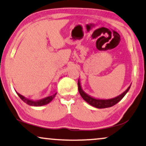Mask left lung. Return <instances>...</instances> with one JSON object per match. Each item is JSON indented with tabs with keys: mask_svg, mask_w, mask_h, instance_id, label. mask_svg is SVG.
<instances>
[{
	"mask_svg": "<svg viewBox=\"0 0 146 146\" xmlns=\"http://www.w3.org/2000/svg\"><path fill=\"white\" fill-rule=\"evenodd\" d=\"M78 91L79 93H80V95H81L82 99H83L85 102H87L88 104H90L91 106H92L95 108H100V109L111 107V106H114L115 104H116L118 102H119L124 97H125V95L127 94L131 87V85H130L128 88H127L126 91H124V92L123 93H121L120 95H118V96L116 97V98L108 99V100H103V99L95 98L84 92L82 89L81 84H80V81L79 79L78 80Z\"/></svg>",
	"mask_w": 146,
	"mask_h": 146,
	"instance_id": "obj_1",
	"label": "left lung"
}]
</instances>
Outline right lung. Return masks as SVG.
Instances as JSON below:
<instances>
[{
    "label": "right lung",
    "mask_w": 146,
    "mask_h": 146,
    "mask_svg": "<svg viewBox=\"0 0 146 146\" xmlns=\"http://www.w3.org/2000/svg\"><path fill=\"white\" fill-rule=\"evenodd\" d=\"M16 93H17L18 96L21 98V100H22L23 102H25V103L28 104V105L31 106H42L46 105V104L50 103V102H51V101L55 98V95L57 94L56 93L54 95L46 97V98L41 99V100H30V99L25 98L24 96H23L22 95L19 94V93H18L17 92Z\"/></svg>",
    "instance_id": "1"
}]
</instances>
